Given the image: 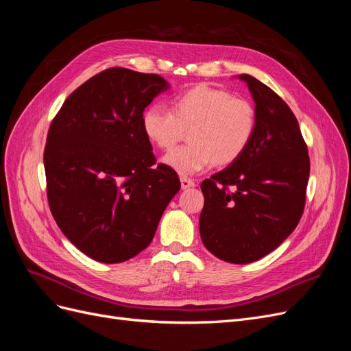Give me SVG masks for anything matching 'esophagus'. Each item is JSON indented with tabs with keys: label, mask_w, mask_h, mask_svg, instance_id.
<instances>
[{
	"label": "esophagus",
	"mask_w": 351,
	"mask_h": 351,
	"mask_svg": "<svg viewBox=\"0 0 351 351\" xmlns=\"http://www.w3.org/2000/svg\"><path fill=\"white\" fill-rule=\"evenodd\" d=\"M180 183H182V189H183V190L196 186L193 180H190V178H187V177H182V178H180Z\"/></svg>",
	"instance_id": "esophagus-1"
}]
</instances>
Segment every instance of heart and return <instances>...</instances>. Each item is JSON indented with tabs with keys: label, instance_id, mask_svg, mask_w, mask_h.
<instances>
[{
	"label": "heart",
	"instance_id": "obj_1",
	"mask_svg": "<svg viewBox=\"0 0 351 351\" xmlns=\"http://www.w3.org/2000/svg\"><path fill=\"white\" fill-rule=\"evenodd\" d=\"M256 129L253 104L227 90L197 84L177 95L171 111L151 105L142 114V130L159 149L168 151L189 133V145L168 152L162 162L182 176H195L212 164L239 159Z\"/></svg>",
	"mask_w": 351,
	"mask_h": 351
}]
</instances>
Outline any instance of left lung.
Wrapping results in <instances>:
<instances>
[{"instance_id": "8db88e82", "label": "left lung", "mask_w": 351, "mask_h": 351, "mask_svg": "<svg viewBox=\"0 0 351 351\" xmlns=\"http://www.w3.org/2000/svg\"><path fill=\"white\" fill-rule=\"evenodd\" d=\"M256 129L243 155L200 184L199 231L221 261L250 263L277 249L299 224L311 162L299 123L277 93L249 74Z\"/></svg>"}]
</instances>
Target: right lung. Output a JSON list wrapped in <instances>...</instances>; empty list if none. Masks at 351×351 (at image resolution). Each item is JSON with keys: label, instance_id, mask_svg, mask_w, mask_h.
<instances>
[{"label": "right lung", "instance_id": "add662e5", "mask_svg": "<svg viewBox=\"0 0 351 351\" xmlns=\"http://www.w3.org/2000/svg\"><path fill=\"white\" fill-rule=\"evenodd\" d=\"M169 89L158 74L114 67L74 90L51 123L44 165L60 230L86 256L120 263L149 246L182 187L155 165L142 114Z\"/></svg>", "mask_w": 351, "mask_h": 351}]
</instances>
